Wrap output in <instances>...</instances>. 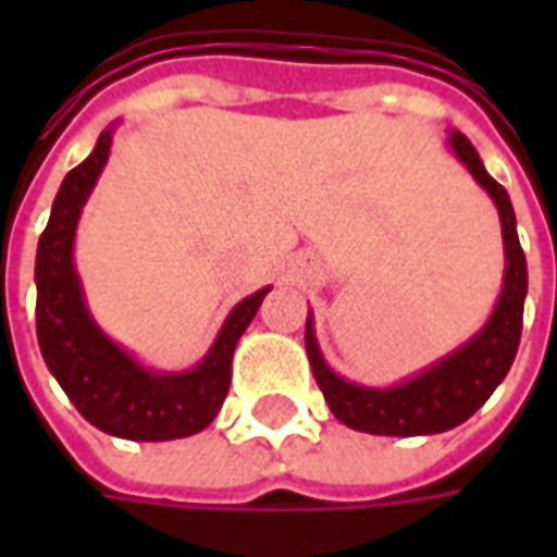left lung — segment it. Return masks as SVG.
<instances>
[{"mask_svg": "<svg viewBox=\"0 0 557 557\" xmlns=\"http://www.w3.org/2000/svg\"><path fill=\"white\" fill-rule=\"evenodd\" d=\"M447 146L454 148L459 163L474 175V182L492 196V202L498 208L504 238L502 295L486 325L480 327L474 337L430 363L426 370L391 387H367L334 373L319 349L313 313L307 315L304 343H307V358L313 367L315 385L322 387L334 418L358 432L409 438V435H435V432L454 430L462 420L471 418L492 397V391L502 385L519 349L528 295V265L519 235H516L510 196L486 172L478 148L468 143L466 134L450 131Z\"/></svg>", "mask_w": 557, "mask_h": 557, "instance_id": "8db88e82", "label": "left lung"}]
</instances>
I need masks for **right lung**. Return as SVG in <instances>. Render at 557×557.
<instances>
[{"label": "right lung", "instance_id": "right-lung-1", "mask_svg": "<svg viewBox=\"0 0 557 557\" xmlns=\"http://www.w3.org/2000/svg\"><path fill=\"white\" fill-rule=\"evenodd\" d=\"M113 131L107 127L89 158L67 172L53 199L47 230L41 232L35 256L38 346L47 370L91 426L131 442H170L196 435L218 418L230 394L235 346L271 286L235 304L206 358L182 373L143 367L131 351L107 337L86 307L74 265V238L83 206L110 160Z\"/></svg>", "mask_w": 557, "mask_h": 557}]
</instances>
